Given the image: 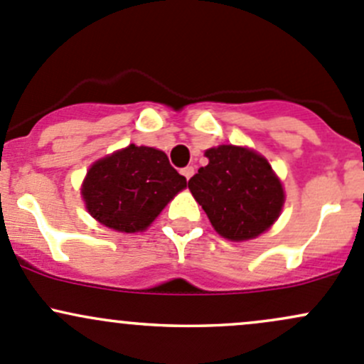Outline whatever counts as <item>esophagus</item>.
<instances>
[{"mask_svg":"<svg viewBox=\"0 0 364 364\" xmlns=\"http://www.w3.org/2000/svg\"><path fill=\"white\" fill-rule=\"evenodd\" d=\"M193 172H195V169H193L192 166H188V167H185V169H181V174L185 176L186 179H190V178H192V176H193Z\"/></svg>","mask_w":364,"mask_h":364,"instance_id":"1","label":"esophagus"}]
</instances>
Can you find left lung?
Listing matches in <instances>:
<instances>
[{
    "label": "left lung",
    "mask_w": 364,
    "mask_h": 364,
    "mask_svg": "<svg viewBox=\"0 0 364 364\" xmlns=\"http://www.w3.org/2000/svg\"><path fill=\"white\" fill-rule=\"evenodd\" d=\"M209 164L188 181L214 230L228 240H250L269 230L284 205V190L265 156L221 144L205 151Z\"/></svg>",
    "instance_id": "1"
}]
</instances>
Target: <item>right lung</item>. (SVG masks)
Instances as JSON below:
<instances>
[{
	"mask_svg": "<svg viewBox=\"0 0 364 364\" xmlns=\"http://www.w3.org/2000/svg\"><path fill=\"white\" fill-rule=\"evenodd\" d=\"M186 186L164 151L129 144L92 164L82 185L90 216L117 232L146 230Z\"/></svg>",
	"mask_w": 364,
	"mask_h": 364,
	"instance_id": "obj_1",
	"label": "right lung"
}]
</instances>
